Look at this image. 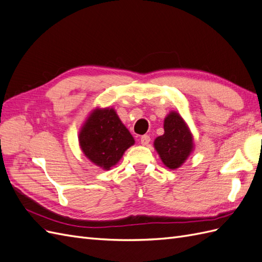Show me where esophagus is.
<instances>
[{"label": "esophagus", "instance_id": "34e87169", "mask_svg": "<svg viewBox=\"0 0 262 262\" xmlns=\"http://www.w3.org/2000/svg\"><path fill=\"white\" fill-rule=\"evenodd\" d=\"M150 137L149 136H146V135H144V136H142L141 137V139H140V142H141V144L142 145H148L149 144V142H150Z\"/></svg>", "mask_w": 262, "mask_h": 262}]
</instances>
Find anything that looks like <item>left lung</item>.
<instances>
[{"label":"left lung","instance_id":"obj_1","mask_svg":"<svg viewBox=\"0 0 262 262\" xmlns=\"http://www.w3.org/2000/svg\"><path fill=\"white\" fill-rule=\"evenodd\" d=\"M164 133L153 145L165 167L176 170L186 162L194 149L193 136L179 113L171 111L164 119Z\"/></svg>","mask_w":262,"mask_h":262}]
</instances>
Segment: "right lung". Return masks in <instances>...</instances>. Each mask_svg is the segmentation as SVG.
<instances>
[{
  "label": "right lung",
  "mask_w": 262,
  "mask_h": 262,
  "mask_svg": "<svg viewBox=\"0 0 262 262\" xmlns=\"http://www.w3.org/2000/svg\"><path fill=\"white\" fill-rule=\"evenodd\" d=\"M78 138L83 155L103 170L116 165L136 142L113 107L92 110L82 124Z\"/></svg>",
  "instance_id": "obj_1"
}]
</instances>
